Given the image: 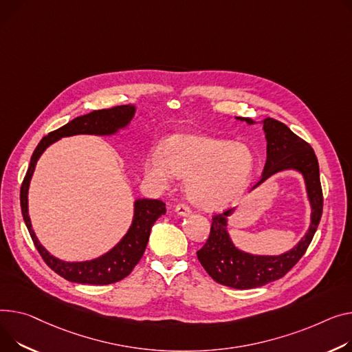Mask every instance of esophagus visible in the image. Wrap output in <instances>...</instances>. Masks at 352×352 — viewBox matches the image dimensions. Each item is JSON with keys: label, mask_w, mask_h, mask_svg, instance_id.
<instances>
[{"label": "esophagus", "mask_w": 352, "mask_h": 352, "mask_svg": "<svg viewBox=\"0 0 352 352\" xmlns=\"http://www.w3.org/2000/svg\"><path fill=\"white\" fill-rule=\"evenodd\" d=\"M174 210L177 212V215H179V217H186V215L191 214V208L188 205H185V204H178Z\"/></svg>", "instance_id": "esophagus-1"}]
</instances>
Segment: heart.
I'll return each instance as SVG.
<instances>
[{
  "label": "heart",
  "mask_w": 352,
  "mask_h": 352,
  "mask_svg": "<svg viewBox=\"0 0 352 352\" xmlns=\"http://www.w3.org/2000/svg\"><path fill=\"white\" fill-rule=\"evenodd\" d=\"M256 160L242 143L194 133H181L164 143L162 151L146 157L144 171L157 184L167 186L174 177L185 178L186 197L208 210L236 202L253 177Z\"/></svg>",
  "instance_id": "1"
}]
</instances>
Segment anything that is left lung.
<instances>
[{
    "label": "left lung",
    "mask_w": 352,
    "mask_h": 352,
    "mask_svg": "<svg viewBox=\"0 0 352 352\" xmlns=\"http://www.w3.org/2000/svg\"><path fill=\"white\" fill-rule=\"evenodd\" d=\"M249 126L254 124L246 117H236ZM266 137V164L261 181L253 188L261 186L270 177L293 170L301 174L306 185L311 214L310 225L304 236L290 250L282 254H253L241 250L232 242L228 222L236 208L212 218V226L206 243L197 252L198 261L219 285L233 289H256L283 277L307 250L314 233L318 228L322 214V191L320 184V168L317 157L304 140L296 135L286 124L274 119L262 122Z\"/></svg>",
    "instance_id": "left-lung-1"
}]
</instances>
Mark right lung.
Listing matches in <instances>:
<instances>
[{
	"mask_svg": "<svg viewBox=\"0 0 352 352\" xmlns=\"http://www.w3.org/2000/svg\"><path fill=\"white\" fill-rule=\"evenodd\" d=\"M135 114L134 104L117 106L104 110H95L85 116H79L72 122L62 126L60 129L45 135L39 144L36 146L25 178H23L21 186V210L23 221L30 230V235L38 249L39 254L45 263L48 265L54 272H56L69 282L80 283V285H111L119 280L127 277L134 266L142 259V256L148 243L150 232L155 221L166 214V204L160 199L138 198L134 201V212L133 221L126 232V235L117 242L109 252L96 257L91 261L83 262H67L59 257L51 254L38 241L35 232L32 229L30 210H28V191L30 184L36 167V162L43 151L56 143L63 137L78 135V134H90V135H102L109 137L119 133L129 127L130 122Z\"/></svg>",
	"mask_w": 352,
	"mask_h": 352,
	"instance_id": "add662e5",
	"label": "right lung"
}]
</instances>
